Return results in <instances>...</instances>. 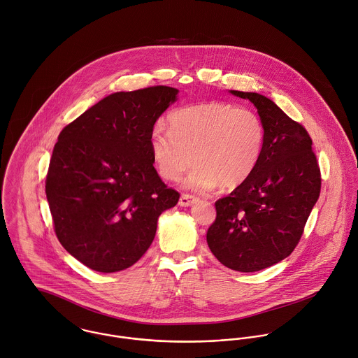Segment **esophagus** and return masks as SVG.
Here are the masks:
<instances>
[{
    "mask_svg": "<svg viewBox=\"0 0 358 358\" xmlns=\"http://www.w3.org/2000/svg\"><path fill=\"white\" fill-rule=\"evenodd\" d=\"M195 201H196V196H194V195H189V194H182V195L180 196L178 205L185 208V206H189V205H192Z\"/></svg>",
    "mask_w": 358,
    "mask_h": 358,
    "instance_id": "obj_1",
    "label": "esophagus"
}]
</instances>
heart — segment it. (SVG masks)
Returning a JSON list of instances; mask_svg holds the SVG:
<instances>
[{"label": "heart", "mask_w": 358, "mask_h": 358, "mask_svg": "<svg viewBox=\"0 0 358 358\" xmlns=\"http://www.w3.org/2000/svg\"><path fill=\"white\" fill-rule=\"evenodd\" d=\"M170 130L155 126L150 150L159 174L178 180L192 164L188 188L210 191L220 184L234 189L255 171L263 152L266 130L252 109L227 102H205L181 108L169 117Z\"/></svg>", "instance_id": "b5f03b06"}]
</instances>
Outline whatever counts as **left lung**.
I'll return each mask as SVG.
<instances>
[{"label": "left lung", "instance_id": "1", "mask_svg": "<svg viewBox=\"0 0 358 358\" xmlns=\"http://www.w3.org/2000/svg\"><path fill=\"white\" fill-rule=\"evenodd\" d=\"M231 92L257 108L266 138L252 176L215 202L206 239L221 264L255 273L284 260L297 246L321 192V170L300 123L264 95Z\"/></svg>", "mask_w": 358, "mask_h": 358}]
</instances>
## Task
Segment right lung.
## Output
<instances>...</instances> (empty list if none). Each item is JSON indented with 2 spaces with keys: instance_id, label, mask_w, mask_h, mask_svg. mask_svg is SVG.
I'll list each match as a JSON object with an SVG mask.
<instances>
[{
  "instance_id": "obj_1",
  "label": "right lung",
  "mask_w": 358,
  "mask_h": 358,
  "mask_svg": "<svg viewBox=\"0 0 358 358\" xmlns=\"http://www.w3.org/2000/svg\"><path fill=\"white\" fill-rule=\"evenodd\" d=\"M178 90L153 85L115 92L61 131L45 178L54 231L80 263L99 273L136 264L162 212L177 205L153 167L155 122Z\"/></svg>"
}]
</instances>
